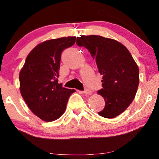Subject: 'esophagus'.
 <instances>
[{
  "label": "esophagus",
  "mask_w": 159,
  "mask_h": 159,
  "mask_svg": "<svg viewBox=\"0 0 159 159\" xmlns=\"http://www.w3.org/2000/svg\"><path fill=\"white\" fill-rule=\"evenodd\" d=\"M84 94H87V95H91L92 91L89 89H85L84 91Z\"/></svg>",
  "instance_id": "obj_1"
}]
</instances>
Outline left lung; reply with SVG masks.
Wrapping results in <instances>:
<instances>
[{
    "label": "left lung",
    "mask_w": 159,
    "mask_h": 159,
    "mask_svg": "<svg viewBox=\"0 0 159 159\" xmlns=\"http://www.w3.org/2000/svg\"><path fill=\"white\" fill-rule=\"evenodd\" d=\"M76 43L88 49L102 75L98 93L105 101L99 116L112 118L133 102L139 84V70L130 52L122 43L99 35H81Z\"/></svg>",
    "instance_id": "1"
}]
</instances>
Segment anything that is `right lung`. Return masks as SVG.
<instances>
[{"label": "right lung", "mask_w": 159, "mask_h": 159, "mask_svg": "<svg viewBox=\"0 0 159 159\" xmlns=\"http://www.w3.org/2000/svg\"><path fill=\"white\" fill-rule=\"evenodd\" d=\"M76 37L60 38L40 43L30 52L19 75L20 91L29 108L43 121L62 116L75 89L58 84L61 53L75 43Z\"/></svg>", "instance_id": "add662e5"}]
</instances>
